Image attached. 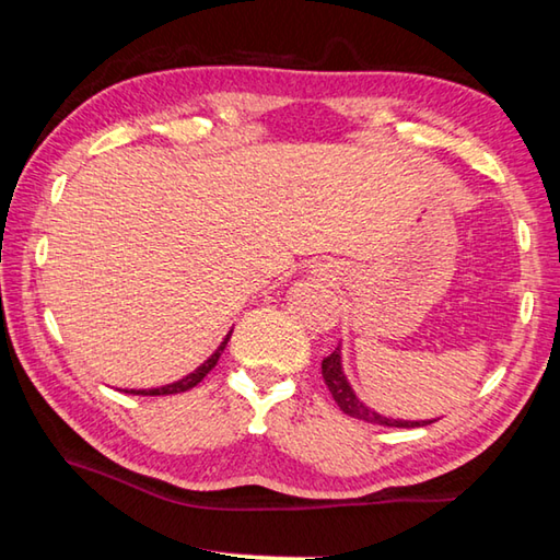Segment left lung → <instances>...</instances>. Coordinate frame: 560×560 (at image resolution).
Segmentation results:
<instances>
[{"label": "left lung", "mask_w": 560, "mask_h": 560, "mask_svg": "<svg viewBox=\"0 0 560 560\" xmlns=\"http://www.w3.org/2000/svg\"><path fill=\"white\" fill-rule=\"evenodd\" d=\"M320 373H324V381L340 410L350 417H355V420L385 424V428H424V424L434 422V420H393V417H385L381 412H375L373 407H368L355 395L353 385L348 383L346 371H343V358H340V346L328 358H324V363H320Z\"/></svg>", "instance_id": "1"}]
</instances>
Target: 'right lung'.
I'll return each instance as SVG.
<instances>
[{"label": "right lung", "mask_w": 560, "mask_h": 560, "mask_svg": "<svg viewBox=\"0 0 560 560\" xmlns=\"http://www.w3.org/2000/svg\"><path fill=\"white\" fill-rule=\"evenodd\" d=\"M230 336H232V330L230 334L224 336V340L220 343V348L214 350V353L205 360V363L200 365V368H195L192 373L189 375H185L183 381H175V383H170V385H163V387H150V390H126V393H130V395H175V393H185V390H189V387H195L197 383L202 381V377L212 371V368L217 365V360H220V355H222V350L226 348V340H230Z\"/></svg>", "instance_id": "right-lung-1"}]
</instances>
